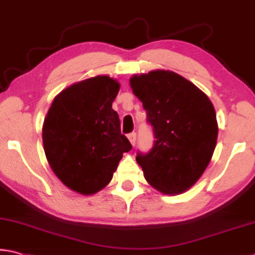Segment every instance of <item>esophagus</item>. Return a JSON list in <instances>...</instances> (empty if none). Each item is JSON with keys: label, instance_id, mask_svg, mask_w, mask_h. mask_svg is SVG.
Returning a JSON list of instances; mask_svg holds the SVG:
<instances>
[{"label": "esophagus", "instance_id": "34e87169", "mask_svg": "<svg viewBox=\"0 0 255 255\" xmlns=\"http://www.w3.org/2000/svg\"><path fill=\"white\" fill-rule=\"evenodd\" d=\"M128 139H129V142H130L132 146H135V144H136V134H135V132H131V134H129Z\"/></svg>", "mask_w": 255, "mask_h": 255}]
</instances>
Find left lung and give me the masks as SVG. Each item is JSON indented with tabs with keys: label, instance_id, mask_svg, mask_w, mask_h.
<instances>
[{
	"label": "left lung",
	"instance_id": "8db88e82",
	"mask_svg": "<svg viewBox=\"0 0 255 255\" xmlns=\"http://www.w3.org/2000/svg\"><path fill=\"white\" fill-rule=\"evenodd\" d=\"M154 130V145L136 161L147 183L163 194L188 191L211 161L218 138L215 107L188 79L170 70H152L129 79Z\"/></svg>",
	"mask_w": 255,
	"mask_h": 255
}]
</instances>
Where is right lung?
<instances>
[{
  "instance_id": "add662e5",
  "label": "right lung",
  "mask_w": 255,
  "mask_h": 255,
  "mask_svg": "<svg viewBox=\"0 0 255 255\" xmlns=\"http://www.w3.org/2000/svg\"><path fill=\"white\" fill-rule=\"evenodd\" d=\"M119 90L118 80L106 75L80 80L55 96L44 119L47 162L64 186L82 195L106 187L131 149L112 109Z\"/></svg>"
}]
</instances>
